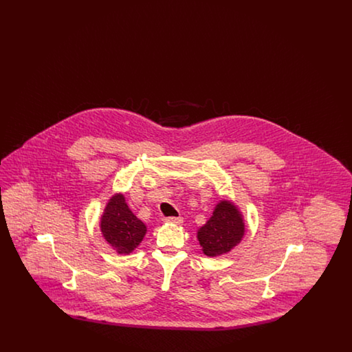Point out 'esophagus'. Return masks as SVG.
<instances>
[{"label": "esophagus", "instance_id": "1", "mask_svg": "<svg viewBox=\"0 0 352 352\" xmlns=\"http://www.w3.org/2000/svg\"><path fill=\"white\" fill-rule=\"evenodd\" d=\"M165 221L166 223H173V224H181L184 221V219L181 218V217H168V218L165 219Z\"/></svg>", "mask_w": 352, "mask_h": 352}]
</instances>
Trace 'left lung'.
<instances>
[{
	"label": "left lung",
	"mask_w": 352,
	"mask_h": 352,
	"mask_svg": "<svg viewBox=\"0 0 352 352\" xmlns=\"http://www.w3.org/2000/svg\"><path fill=\"white\" fill-rule=\"evenodd\" d=\"M244 234V223L231 201L219 203L210 220L198 231V240L207 256H220L236 247Z\"/></svg>",
	"instance_id": "left-lung-1"
}]
</instances>
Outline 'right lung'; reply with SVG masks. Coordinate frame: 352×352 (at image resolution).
I'll return each mask as SVG.
<instances>
[{"label": "right lung", "instance_id": "obj_1", "mask_svg": "<svg viewBox=\"0 0 352 352\" xmlns=\"http://www.w3.org/2000/svg\"><path fill=\"white\" fill-rule=\"evenodd\" d=\"M101 232L118 253H131L142 241L146 227L134 217L124 197L115 195L101 218Z\"/></svg>", "mask_w": 352, "mask_h": 352}]
</instances>
